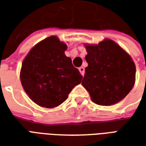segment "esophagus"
Listing matches in <instances>:
<instances>
[{
  "mask_svg": "<svg viewBox=\"0 0 146 146\" xmlns=\"http://www.w3.org/2000/svg\"><path fill=\"white\" fill-rule=\"evenodd\" d=\"M79 71H80V73H81V75L82 76H84V72H85V70H84V67H80L79 68Z\"/></svg>",
  "mask_w": 146,
  "mask_h": 146,
  "instance_id": "1",
  "label": "esophagus"
}]
</instances>
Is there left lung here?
<instances>
[{"mask_svg": "<svg viewBox=\"0 0 146 146\" xmlns=\"http://www.w3.org/2000/svg\"><path fill=\"white\" fill-rule=\"evenodd\" d=\"M85 48L88 66L81 84L92 102L111 106L121 101L135 85L136 68L131 57L110 39Z\"/></svg>", "mask_w": 146, "mask_h": 146, "instance_id": "left-lung-1", "label": "left lung"}]
</instances>
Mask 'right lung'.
Instances as JSON below:
<instances>
[{"label":"right lung","instance_id":"add662e5","mask_svg":"<svg viewBox=\"0 0 146 146\" xmlns=\"http://www.w3.org/2000/svg\"><path fill=\"white\" fill-rule=\"evenodd\" d=\"M66 44L56 36L33 47L24 58L20 80L25 92L41 107L54 108L66 101L83 76L66 56Z\"/></svg>","mask_w":146,"mask_h":146}]
</instances>
